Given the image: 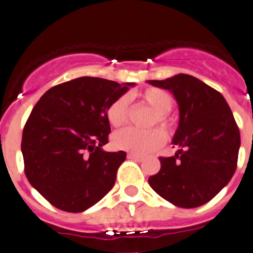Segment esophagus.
<instances>
[{
    "label": "esophagus",
    "instance_id": "34e87169",
    "mask_svg": "<svg viewBox=\"0 0 253 253\" xmlns=\"http://www.w3.org/2000/svg\"><path fill=\"white\" fill-rule=\"evenodd\" d=\"M128 158L129 160L137 161V162H142V161H144V157H143V156H139V154H134V153H128Z\"/></svg>",
    "mask_w": 253,
    "mask_h": 253
}]
</instances>
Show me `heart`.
Returning a JSON list of instances; mask_svg holds the SVG:
<instances>
[{"label": "heart", "mask_w": 253, "mask_h": 253, "mask_svg": "<svg viewBox=\"0 0 253 253\" xmlns=\"http://www.w3.org/2000/svg\"><path fill=\"white\" fill-rule=\"evenodd\" d=\"M140 101L148 105L154 111L152 124L158 123L162 128L171 130L172 122L169 118L173 100L171 95L157 87H149L138 93ZM128 97L120 96L114 100L106 110V119L114 128H119L128 120ZM166 140V135L161 129H151L142 131L133 128H126L114 134L113 144L116 149L131 152L134 154H149L160 148Z\"/></svg>", "instance_id": "obj_1"}]
</instances>
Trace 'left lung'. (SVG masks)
Returning <instances> with one entry per match:
<instances>
[{
  "label": "left lung",
  "mask_w": 253,
  "mask_h": 253,
  "mask_svg": "<svg viewBox=\"0 0 253 253\" xmlns=\"http://www.w3.org/2000/svg\"><path fill=\"white\" fill-rule=\"evenodd\" d=\"M147 82L173 95L180 116L172 139L177 152L160 158L161 169L148 178L149 185L176 207L204 205L236 171L241 135L233 114L222 93L193 76Z\"/></svg>",
  "instance_id": "obj_1"
}]
</instances>
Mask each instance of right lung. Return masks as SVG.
Instances as JSON below:
<instances>
[{"label": "right lung", "instance_id": "add662e5", "mask_svg": "<svg viewBox=\"0 0 253 253\" xmlns=\"http://www.w3.org/2000/svg\"><path fill=\"white\" fill-rule=\"evenodd\" d=\"M134 82L80 77L40 97L22 131L21 152L31 186L55 208L81 213L100 202L126 153L106 152L107 106Z\"/></svg>", "mask_w": 253, "mask_h": 253}]
</instances>
